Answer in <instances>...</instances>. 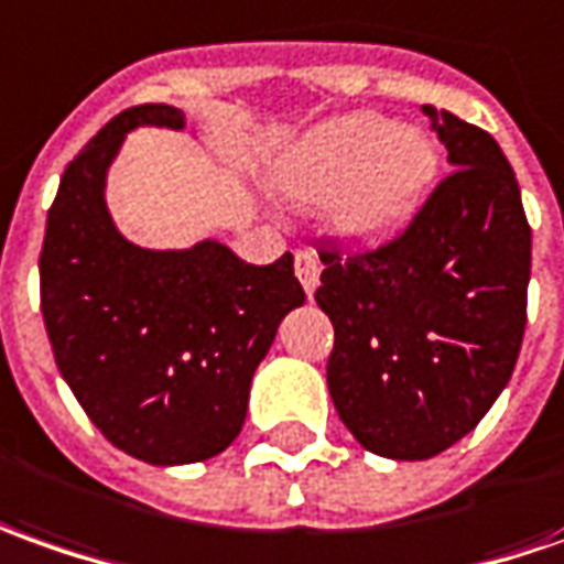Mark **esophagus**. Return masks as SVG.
<instances>
[{
  "label": "esophagus",
  "mask_w": 564,
  "mask_h": 564,
  "mask_svg": "<svg viewBox=\"0 0 564 564\" xmlns=\"http://www.w3.org/2000/svg\"><path fill=\"white\" fill-rule=\"evenodd\" d=\"M319 254L316 251H310V248H301L297 254H294V273L301 279V285H304L306 294H313L316 285H319Z\"/></svg>",
  "instance_id": "obj_1"
}]
</instances>
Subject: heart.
Here are the masks:
<instances>
[{
	"label": "heart",
	"instance_id": "heart-1",
	"mask_svg": "<svg viewBox=\"0 0 564 564\" xmlns=\"http://www.w3.org/2000/svg\"><path fill=\"white\" fill-rule=\"evenodd\" d=\"M438 181V150L421 128L352 112L294 143L275 169L294 205L332 199V224L349 245L380 248L417 220Z\"/></svg>",
	"mask_w": 564,
	"mask_h": 564
}]
</instances>
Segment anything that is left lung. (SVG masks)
I'll return each mask as SVG.
<instances>
[{
  "instance_id": "1",
  "label": "left lung",
  "mask_w": 564,
  "mask_h": 564,
  "mask_svg": "<svg viewBox=\"0 0 564 564\" xmlns=\"http://www.w3.org/2000/svg\"><path fill=\"white\" fill-rule=\"evenodd\" d=\"M452 174L395 242L319 251L334 325L328 393L359 445L426 460L467 436L510 380L525 334L531 227L497 141L423 107Z\"/></svg>"
}]
</instances>
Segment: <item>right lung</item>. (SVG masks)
<instances>
[{"mask_svg":"<svg viewBox=\"0 0 564 564\" xmlns=\"http://www.w3.org/2000/svg\"><path fill=\"white\" fill-rule=\"evenodd\" d=\"M184 131L169 104L119 112L73 159L39 254L54 362L119 452L196 464L239 436L251 378L279 322L306 301L294 258L254 267L217 239L181 251L128 242L107 208V171L128 131Z\"/></svg>","mask_w":564,"mask_h":564,"instance_id":"1","label":"right lung"}]
</instances>
